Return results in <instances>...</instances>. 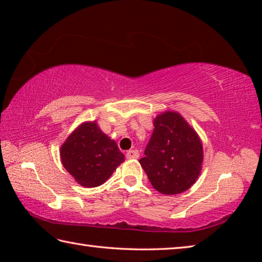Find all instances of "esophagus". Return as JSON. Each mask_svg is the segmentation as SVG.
<instances>
[{
  "label": "esophagus",
  "mask_w": 262,
  "mask_h": 262,
  "mask_svg": "<svg viewBox=\"0 0 262 262\" xmlns=\"http://www.w3.org/2000/svg\"><path fill=\"white\" fill-rule=\"evenodd\" d=\"M139 156H140V154L136 149L129 150V151H127V154H126V157L128 159H137V158H139Z\"/></svg>",
  "instance_id": "esophagus-1"
}]
</instances>
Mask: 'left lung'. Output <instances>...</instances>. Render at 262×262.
Listing matches in <instances>:
<instances>
[{
  "instance_id": "left-lung-1",
  "label": "left lung",
  "mask_w": 262,
  "mask_h": 262,
  "mask_svg": "<svg viewBox=\"0 0 262 262\" xmlns=\"http://www.w3.org/2000/svg\"><path fill=\"white\" fill-rule=\"evenodd\" d=\"M155 129L140 159L150 183L159 193L187 190L201 172L203 148L199 135L178 112L157 115Z\"/></svg>"
}]
</instances>
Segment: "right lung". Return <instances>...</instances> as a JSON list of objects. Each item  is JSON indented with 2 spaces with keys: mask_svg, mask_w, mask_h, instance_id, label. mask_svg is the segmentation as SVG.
<instances>
[{
  "mask_svg": "<svg viewBox=\"0 0 262 262\" xmlns=\"http://www.w3.org/2000/svg\"><path fill=\"white\" fill-rule=\"evenodd\" d=\"M62 165L84 187L104 184L125 156L96 121L83 122L61 145Z\"/></svg>",
  "mask_w": 262,
  "mask_h": 262,
  "instance_id": "right-lung-1",
  "label": "right lung"
}]
</instances>
